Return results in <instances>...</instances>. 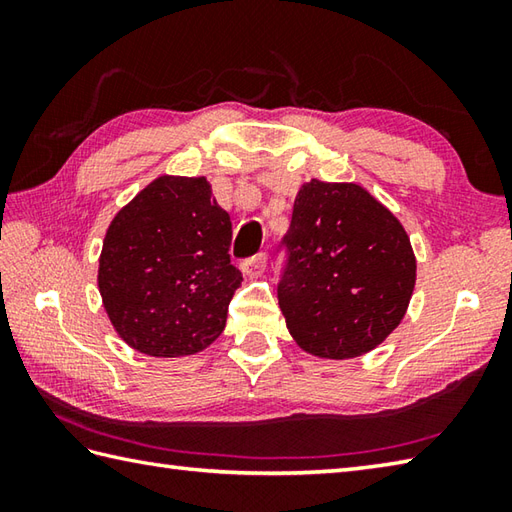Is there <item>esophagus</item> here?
<instances>
[{
    "label": "esophagus",
    "instance_id": "esophagus-1",
    "mask_svg": "<svg viewBox=\"0 0 512 512\" xmlns=\"http://www.w3.org/2000/svg\"><path fill=\"white\" fill-rule=\"evenodd\" d=\"M266 266H268L266 253H257V255L248 257V259H244L242 264H239V268H242V273L246 277H259L266 270Z\"/></svg>",
    "mask_w": 512,
    "mask_h": 512
}]
</instances>
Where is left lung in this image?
Here are the masks:
<instances>
[{
	"label": "left lung",
	"instance_id": "8db88e82",
	"mask_svg": "<svg viewBox=\"0 0 512 512\" xmlns=\"http://www.w3.org/2000/svg\"><path fill=\"white\" fill-rule=\"evenodd\" d=\"M279 250V308L306 352L365 354L405 317L416 284L409 237L358 184H303Z\"/></svg>",
	"mask_w": 512,
	"mask_h": 512
}]
</instances>
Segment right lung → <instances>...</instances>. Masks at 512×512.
Masks as SVG:
<instances>
[{"instance_id":"right-lung-1","label":"right lung","mask_w":512,"mask_h":512,"mask_svg":"<svg viewBox=\"0 0 512 512\" xmlns=\"http://www.w3.org/2000/svg\"><path fill=\"white\" fill-rule=\"evenodd\" d=\"M231 239V215L206 178L162 176L118 211L103 242L99 288L123 341L160 358L211 345L242 284Z\"/></svg>"}]
</instances>
